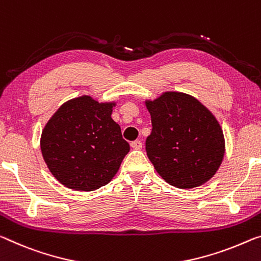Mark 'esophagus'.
Segmentation results:
<instances>
[{"label": "esophagus", "instance_id": "esophagus-1", "mask_svg": "<svg viewBox=\"0 0 261 261\" xmlns=\"http://www.w3.org/2000/svg\"><path fill=\"white\" fill-rule=\"evenodd\" d=\"M142 146H143V143H142V140H134V142H131V147L132 148H135V150H140V148H142Z\"/></svg>", "mask_w": 261, "mask_h": 261}]
</instances>
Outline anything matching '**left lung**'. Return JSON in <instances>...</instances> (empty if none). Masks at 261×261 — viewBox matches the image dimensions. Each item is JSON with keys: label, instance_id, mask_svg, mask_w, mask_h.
Listing matches in <instances>:
<instances>
[{"label": "left lung", "instance_id": "1", "mask_svg": "<svg viewBox=\"0 0 261 261\" xmlns=\"http://www.w3.org/2000/svg\"><path fill=\"white\" fill-rule=\"evenodd\" d=\"M152 132L148 159L160 176L176 188L205 184L221 166L224 136L214 115L196 98L168 92L146 102Z\"/></svg>", "mask_w": 261, "mask_h": 261}]
</instances>
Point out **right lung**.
<instances>
[{"mask_svg":"<svg viewBox=\"0 0 261 261\" xmlns=\"http://www.w3.org/2000/svg\"><path fill=\"white\" fill-rule=\"evenodd\" d=\"M113 103L89 96L66 102L52 116L40 138L49 172L66 187L95 190L113 179L130 145L111 118Z\"/></svg>","mask_w":261,"mask_h":261,"instance_id":"1","label":"right lung"}]
</instances>
